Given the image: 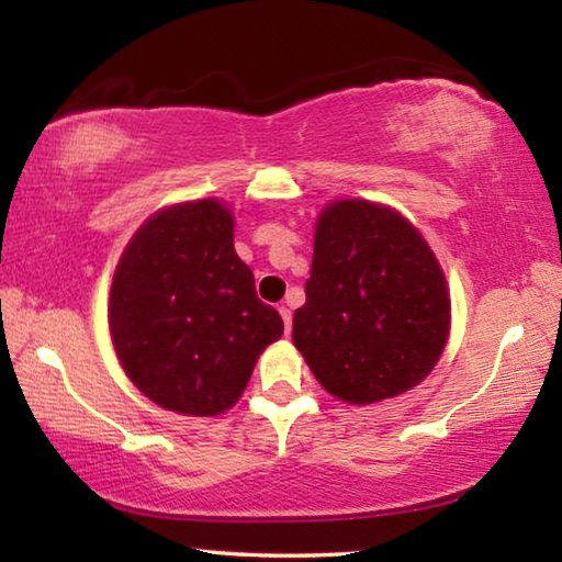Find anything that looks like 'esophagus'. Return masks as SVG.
Listing matches in <instances>:
<instances>
[{"instance_id":"34e87169","label":"esophagus","mask_w":562,"mask_h":562,"mask_svg":"<svg viewBox=\"0 0 562 562\" xmlns=\"http://www.w3.org/2000/svg\"><path fill=\"white\" fill-rule=\"evenodd\" d=\"M280 315H282V322H284V331H290L292 329V310L288 307V304H282Z\"/></svg>"}]
</instances>
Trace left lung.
<instances>
[{
  "label": "left lung",
  "mask_w": 562,
  "mask_h": 562,
  "mask_svg": "<svg viewBox=\"0 0 562 562\" xmlns=\"http://www.w3.org/2000/svg\"><path fill=\"white\" fill-rule=\"evenodd\" d=\"M304 294L294 347L341 402L374 404L406 392L429 376L446 347L443 272L392 207L339 201L322 211Z\"/></svg>",
  "instance_id": "left-lung-1"
}]
</instances>
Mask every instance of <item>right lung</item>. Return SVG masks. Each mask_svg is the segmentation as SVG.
Wrapping results in <instances>:
<instances>
[{
	"mask_svg": "<svg viewBox=\"0 0 562 562\" xmlns=\"http://www.w3.org/2000/svg\"><path fill=\"white\" fill-rule=\"evenodd\" d=\"M109 327L131 382L188 416L231 408L284 329L235 255L233 215L217 201L168 207L133 235L113 274Z\"/></svg>",
	"mask_w": 562,
	"mask_h": 562,
	"instance_id": "add662e5",
	"label": "right lung"
}]
</instances>
